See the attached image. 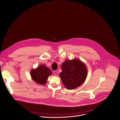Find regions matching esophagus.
<instances>
[{"label":"esophagus","instance_id":"34e87169","mask_svg":"<svg viewBox=\"0 0 120 120\" xmlns=\"http://www.w3.org/2000/svg\"><path fill=\"white\" fill-rule=\"evenodd\" d=\"M58 72L57 71H54V74H55V76H57L58 75Z\"/></svg>","mask_w":120,"mask_h":120}]
</instances>
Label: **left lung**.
Wrapping results in <instances>:
<instances>
[{"mask_svg": "<svg viewBox=\"0 0 120 120\" xmlns=\"http://www.w3.org/2000/svg\"><path fill=\"white\" fill-rule=\"evenodd\" d=\"M60 76L66 88L73 89L80 86L85 81L87 75L86 65L77 59L66 60L61 65Z\"/></svg>", "mask_w": 120, "mask_h": 120, "instance_id": "left-lung-1", "label": "left lung"}]
</instances>
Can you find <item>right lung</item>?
<instances>
[{"instance_id": "add662e5", "label": "right lung", "mask_w": 120, "mask_h": 120, "mask_svg": "<svg viewBox=\"0 0 120 120\" xmlns=\"http://www.w3.org/2000/svg\"><path fill=\"white\" fill-rule=\"evenodd\" d=\"M31 76L36 82L41 85H44L47 82L49 76L52 75L51 71L45 65H39L36 69H32Z\"/></svg>"}]
</instances>
